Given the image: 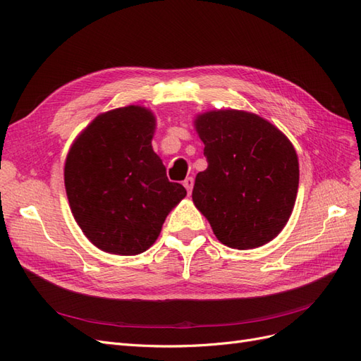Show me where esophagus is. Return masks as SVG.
I'll return each instance as SVG.
<instances>
[{"label": "esophagus", "instance_id": "esophagus-1", "mask_svg": "<svg viewBox=\"0 0 361 361\" xmlns=\"http://www.w3.org/2000/svg\"><path fill=\"white\" fill-rule=\"evenodd\" d=\"M183 187L187 188L188 194H191L192 187H194V179H192V178H187V179H185V180H183Z\"/></svg>", "mask_w": 361, "mask_h": 361}]
</instances>
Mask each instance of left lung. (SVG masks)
<instances>
[{
  "label": "left lung",
  "mask_w": 361,
  "mask_h": 361,
  "mask_svg": "<svg viewBox=\"0 0 361 361\" xmlns=\"http://www.w3.org/2000/svg\"><path fill=\"white\" fill-rule=\"evenodd\" d=\"M207 169L192 188L218 241L248 250L272 241L297 199L298 157L285 134L257 114L207 111L195 118Z\"/></svg>",
  "instance_id": "8db88e82"
}]
</instances>
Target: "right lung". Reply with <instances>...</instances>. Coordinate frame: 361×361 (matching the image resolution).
Here are the masks:
<instances>
[{
	"label": "right lung",
	"mask_w": 361,
	"mask_h": 361,
	"mask_svg": "<svg viewBox=\"0 0 361 361\" xmlns=\"http://www.w3.org/2000/svg\"><path fill=\"white\" fill-rule=\"evenodd\" d=\"M155 116L129 105L97 116L75 140L64 187L76 223L106 253L134 256L159 236L185 195L152 149Z\"/></svg>",
	"instance_id": "add662e5"
}]
</instances>
